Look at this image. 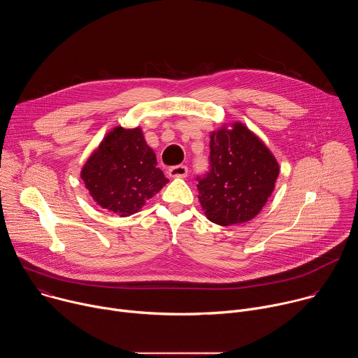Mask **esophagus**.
Here are the masks:
<instances>
[{
  "mask_svg": "<svg viewBox=\"0 0 358 358\" xmlns=\"http://www.w3.org/2000/svg\"><path fill=\"white\" fill-rule=\"evenodd\" d=\"M187 174H188V167H187V166H182V164L174 166V167H170V169H169V176H170V177L184 178V177H187Z\"/></svg>",
  "mask_w": 358,
  "mask_h": 358,
  "instance_id": "esophagus-1",
  "label": "esophagus"
}]
</instances>
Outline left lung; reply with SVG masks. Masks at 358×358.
<instances>
[{
    "label": "left lung",
    "mask_w": 358,
    "mask_h": 358,
    "mask_svg": "<svg viewBox=\"0 0 358 358\" xmlns=\"http://www.w3.org/2000/svg\"><path fill=\"white\" fill-rule=\"evenodd\" d=\"M210 148L211 170L196 185L203 214L222 227L253 220L275 189L280 170L275 156L239 122L213 131Z\"/></svg>",
    "instance_id": "8db88e82"
}]
</instances>
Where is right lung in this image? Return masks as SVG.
<instances>
[{
  "instance_id": "add662e5",
  "label": "right lung",
  "mask_w": 358,
  "mask_h": 358,
  "mask_svg": "<svg viewBox=\"0 0 358 358\" xmlns=\"http://www.w3.org/2000/svg\"><path fill=\"white\" fill-rule=\"evenodd\" d=\"M80 178L99 207L119 217L141 210L167 182L140 127L116 126L86 160Z\"/></svg>"
}]
</instances>
